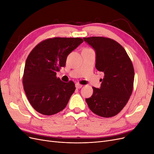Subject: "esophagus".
I'll return each mask as SVG.
<instances>
[{
	"instance_id": "34e87169",
	"label": "esophagus",
	"mask_w": 154,
	"mask_h": 154,
	"mask_svg": "<svg viewBox=\"0 0 154 154\" xmlns=\"http://www.w3.org/2000/svg\"><path fill=\"white\" fill-rule=\"evenodd\" d=\"M75 86H76V88H82V85H81V84H80V83H76V85H75Z\"/></svg>"
}]
</instances>
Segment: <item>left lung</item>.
<instances>
[{"label": "left lung", "instance_id": "1", "mask_svg": "<svg viewBox=\"0 0 154 154\" xmlns=\"http://www.w3.org/2000/svg\"><path fill=\"white\" fill-rule=\"evenodd\" d=\"M83 40L95 50L96 68L105 74L101 87H93V94L86 102L96 115L113 117L124 108L132 94L133 64L122 45L112 39L91 36Z\"/></svg>", "mask_w": 154, "mask_h": 154}]
</instances>
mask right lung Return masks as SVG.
Segmentation results:
<instances>
[{
  "mask_svg": "<svg viewBox=\"0 0 154 154\" xmlns=\"http://www.w3.org/2000/svg\"><path fill=\"white\" fill-rule=\"evenodd\" d=\"M83 42L80 38L54 37L41 42L31 51L22 82L27 99L38 112L51 116L66 108L75 85L72 81L62 82L57 72L65 67L67 56Z\"/></svg>",
  "mask_w": 154,
  "mask_h": 154,
  "instance_id": "add662e5",
  "label": "right lung"
}]
</instances>
